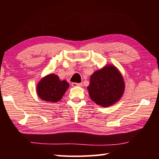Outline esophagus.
I'll return each instance as SVG.
<instances>
[{
	"instance_id": "1",
	"label": "esophagus",
	"mask_w": 159,
	"mask_h": 159,
	"mask_svg": "<svg viewBox=\"0 0 159 159\" xmlns=\"http://www.w3.org/2000/svg\"><path fill=\"white\" fill-rule=\"evenodd\" d=\"M71 85L73 86V87H76V86H79V87H81L83 85V83H71Z\"/></svg>"
}]
</instances>
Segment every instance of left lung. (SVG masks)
Instances as JSON below:
<instances>
[{
	"mask_svg": "<svg viewBox=\"0 0 159 159\" xmlns=\"http://www.w3.org/2000/svg\"><path fill=\"white\" fill-rule=\"evenodd\" d=\"M88 90L93 101L99 106L108 107L121 98L125 83L116 67L107 65L91 75Z\"/></svg>",
	"mask_w": 159,
	"mask_h": 159,
	"instance_id": "1",
	"label": "left lung"
}]
</instances>
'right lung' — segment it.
I'll return each instance as SVG.
<instances>
[{
    "label": "right lung",
    "mask_w": 159,
    "mask_h": 159,
    "mask_svg": "<svg viewBox=\"0 0 159 159\" xmlns=\"http://www.w3.org/2000/svg\"><path fill=\"white\" fill-rule=\"evenodd\" d=\"M69 87L66 80H61L57 75L50 74L43 78L38 83L36 91L40 98L43 101L57 102Z\"/></svg>",
    "instance_id": "1"
}]
</instances>
